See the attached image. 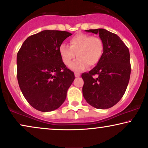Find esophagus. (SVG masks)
Wrapping results in <instances>:
<instances>
[{
	"label": "esophagus",
	"instance_id": "esophagus-1",
	"mask_svg": "<svg viewBox=\"0 0 148 148\" xmlns=\"http://www.w3.org/2000/svg\"><path fill=\"white\" fill-rule=\"evenodd\" d=\"M75 76L76 77H78L80 76V74L79 73H75Z\"/></svg>",
	"mask_w": 148,
	"mask_h": 148
}]
</instances>
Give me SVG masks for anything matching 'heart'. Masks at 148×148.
I'll return each mask as SVG.
<instances>
[{
  "label": "heart",
  "instance_id": "heart-1",
  "mask_svg": "<svg viewBox=\"0 0 148 148\" xmlns=\"http://www.w3.org/2000/svg\"><path fill=\"white\" fill-rule=\"evenodd\" d=\"M69 45L62 44L59 53L66 65L69 66L72 60L77 58L71 64V69L75 71H82L86 68L95 66L99 62L103 52V42L99 37L87 34H78L69 40Z\"/></svg>",
  "mask_w": 148,
  "mask_h": 148
}]
</instances>
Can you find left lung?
I'll list each match as a JSON object with an SVG mask.
<instances>
[{"instance_id":"obj_1","label":"left lung","mask_w":148,"mask_h":148,"mask_svg":"<svg viewBox=\"0 0 148 148\" xmlns=\"http://www.w3.org/2000/svg\"><path fill=\"white\" fill-rule=\"evenodd\" d=\"M86 32L99 34L103 42V52L96 66L82 75L83 96L95 108H110L121 99L130 80L129 49L116 34L104 29Z\"/></svg>"}]
</instances>
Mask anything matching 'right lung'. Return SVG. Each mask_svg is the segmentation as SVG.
<instances>
[{
  "label": "right lung",
  "mask_w": 148,
  "mask_h": 148,
  "mask_svg": "<svg viewBox=\"0 0 148 148\" xmlns=\"http://www.w3.org/2000/svg\"><path fill=\"white\" fill-rule=\"evenodd\" d=\"M71 33L45 30L25 40L17 54V78L28 103L41 112L56 110L64 103L75 79L59 53Z\"/></svg>",
  "instance_id": "add662e5"
}]
</instances>
